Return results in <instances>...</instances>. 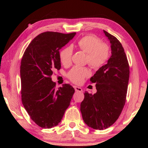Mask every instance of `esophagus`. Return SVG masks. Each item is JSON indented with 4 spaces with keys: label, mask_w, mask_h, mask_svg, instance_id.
Instances as JSON below:
<instances>
[{
    "label": "esophagus",
    "mask_w": 148,
    "mask_h": 148,
    "mask_svg": "<svg viewBox=\"0 0 148 148\" xmlns=\"http://www.w3.org/2000/svg\"><path fill=\"white\" fill-rule=\"evenodd\" d=\"M74 88H75V90L76 91V92H83V90L82 88H80V87H78V86H74Z\"/></svg>",
    "instance_id": "34e87169"
}]
</instances>
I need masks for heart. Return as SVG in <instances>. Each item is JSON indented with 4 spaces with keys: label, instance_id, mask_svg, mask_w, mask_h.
Here are the masks:
<instances>
[{
    "label": "heart",
    "instance_id": "b5f03b06",
    "mask_svg": "<svg viewBox=\"0 0 148 148\" xmlns=\"http://www.w3.org/2000/svg\"><path fill=\"white\" fill-rule=\"evenodd\" d=\"M76 47L87 53L86 60L92 68L98 69L105 63L109 56V47L104 43H101L100 40L93 35H87L81 38L77 42ZM73 48L66 46L60 50L59 57L60 62L64 65H68L71 62ZM90 75V71L86 67L74 66L68 73L67 77L75 84H80Z\"/></svg>",
    "mask_w": 148,
    "mask_h": 148
}]
</instances>
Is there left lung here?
Masks as SVG:
<instances>
[{"label":"left lung","instance_id":"8db88e82","mask_svg":"<svg viewBox=\"0 0 148 148\" xmlns=\"http://www.w3.org/2000/svg\"><path fill=\"white\" fill-rule=\"evenodd\" d=\"M110 43L111 56L106 64L90 78L97 92L84 93L80 110L83 120L94 129H107L120 116L126 101L129 66L124 48L116 38L104 31Z\"/></svg>","mask_w":148,"mask_h":148}]
</instances>
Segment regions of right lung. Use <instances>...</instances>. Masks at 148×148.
<instances>
[{"label": "right lung", "instance_id": "add662e5", "mask_svg": "<svg viewBox=\"0 0 148 148\" xmlns=\"http://www.w3.org/2000/svg\"><path fill=\"white\" fill-rule=\"evenodd\" d=\"M75 34L54 32L40 34L28 45L22 57V104L32 120L42 128L58 125L75 92L69 84H63L56 90L51 76L54 69L61 67L59 50Z\"/></svg>", "mask_w": 148, "mask_h": 148}]
</instances>
